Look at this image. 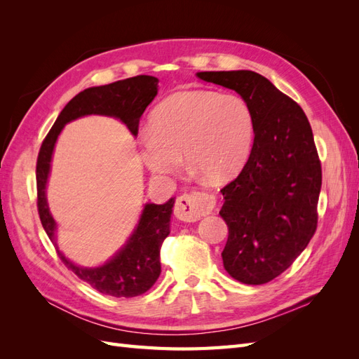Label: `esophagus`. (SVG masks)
Here are the masks:
<instances>
[{
	"mask_svg": "<svg viewBox=\"0 0 359 359\" xmlns=\"http://www.w3.org/2000/svg\"><path fill=\"white\" fill-rule=\"evenodd\" d=\"M214 205V198L206 193H186L178 198L175 214L180 220L194 223L201 220L202 217L210 211Z\"/></svg>",
	"mask_w": 359,
	"mask_h": 359,
	"instance_id": "1",
	"label": "esophagus"
}]
</instances>
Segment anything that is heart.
<instances>
[{
  "instance_id": "b5f03b06",
  "label": "heart",
  "mask_w": 359,
  "mask_h": 359,
  "mask_svg": "<svg viewBox=\"0 0 359 359\" xmlns=\"http://www.w3.org/2000/svg\"><path fill=\"white\" fill-rule=\"evenodd\" d=\"M255 140V116L238 95L189 90L169 95L140 133V158L156 175H172L184 153L189 166L214 182L243 170Z\"/></svg>"
}]
</instances>
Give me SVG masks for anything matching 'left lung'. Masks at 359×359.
Segmentation results:
<instances>
[{"instance_id":"obj_1","label":"left lung","mask_w":359,"mask_h":359,"mask_svg":"<svg viewBox=\"0 0 359 359\" xmlns=\"http://www.w3.org/2000/svg\"><path fill=\"white\" fill-rule=\"evenodd\" d=\"M236 91L255 116V140L241 173L222 190L229 236L224 269L244 285L268 283L310 243L318 224L322 169L304 111L252 70L199 72Z\"/></svg>"}]
</instances>
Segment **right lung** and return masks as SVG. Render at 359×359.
Wrapping results in <instances>:
<instances>
[{"instance_id":"obj_1","label":"right lung","mask_w":359,"mask_h":359,"mask_svg":"<svg viewBox=\"0 0 359 359\" xmlns=\"http://www.w3.org/2000/svg\"><path fill=\"white\" fill-rule=\"evenodd\" d=\"M158 91V79L154 76H135L109 85L91 86L81 91L64 106L55 124L43 140L37 158V206L43 227L49 240L57 247L58 256L69 269L86 281L93 289L116 298H133L142 295L153 286L160 273V247L170 232L172 208L175 198L168 202L145 203L133 232L124 245L104 264L97 266H81L64 255L57 244V222L53 219L46 187L50 175L53 149L60 133L66 124L86 115H102L116 118L126 124L130 133L137 136L139 119L147 106L154 100Z\"/></svg>"}]
</instances>
